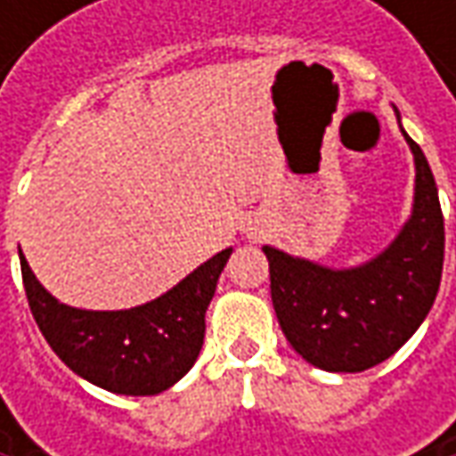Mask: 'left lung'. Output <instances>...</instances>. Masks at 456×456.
<instances>
[{
	"mask_svg": "<svg viewBox=\"0 0 456 456\" xmlns=\"http://www.w3.org/2000/svg\"><path fill=\"white\" fill-rule=\"evenodd\" d=\"M403 136L416 165L413 208L386 251L353 269H330L264 246L281 332L306 362L330 373H360L391 358L439 291L444 216L424 151Z\"/></svg>",
	"mask_w": 456,
	"mask_h": 456,
	"instance_id": "8db88e82",
	"label": "left lung"
}]
</instances>
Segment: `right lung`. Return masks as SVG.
I'll use <instances>...</instances> for the list:
<instances>
[{"mask_svg": "<svg viewBox=\"0 0 456 456\" xmlns=\"http://www.w3.org/2000/svg\"><path fill=\"white\" fill-rule=\"evenodd\" d=\"M233 248L208 258L177 287L147 305L116 312L58 302L20 254L32 317L55 355L80 378L121 395H154L195 365L205 338V309Z\"/></svg>", "mask_w": 456, "mask_h": 456, "instance_id": "add662e5", "label": "right lung"}]
</instances>
